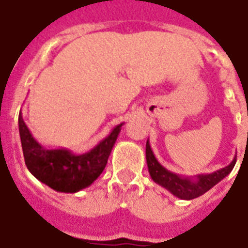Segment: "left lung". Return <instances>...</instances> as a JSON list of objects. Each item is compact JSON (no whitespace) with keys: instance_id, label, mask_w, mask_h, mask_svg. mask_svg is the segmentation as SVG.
<instances>
[{"instance_id":"left-lung-1","label":"left lung","mask_w":248,"mask_h":248,"mask_svg":"<svg viewBox=\"0 0 248 248\" xmlns=\"http://www.w3.org/2000/svg\"><path fill=\"white\" fill-rule=\"evenodd\" d=\"M146 162L149 167L151 179L159 186L165 187L166 190L171 192L172 195L181 199H194L203 195L204 192H207L210 188H213L217 183H219L223 178L229 175L231 170L234 169L236 156L229 166L223 167L220 170L210 172V174H199L195 177H183L175 172L169 171L167 169L162 166L159 162L156 161L154 153L151 150L149 140L146 142Z\"/></svg>"}]
</instances>
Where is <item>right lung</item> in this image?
<instances>
[{
    "instance_id": "right-lung-1",
    "label": "right lung",
    "mask_w": 248,
    "mask_h": 248,
    "mask_svg": "<svg viewBox=\"0 0 248 248\" xmlns=\"http://www.w3.org/2000/svg\"><path fill=\"white\" fill-rule=\"evenodd\" d=\"M122 124H117L111 133L90 151L74 154L67 149H46L38 143L19 111L18 127L25 165L40 182L56 191H79L90 186L102 174Z\"/></svg>"
}]
</instances>
